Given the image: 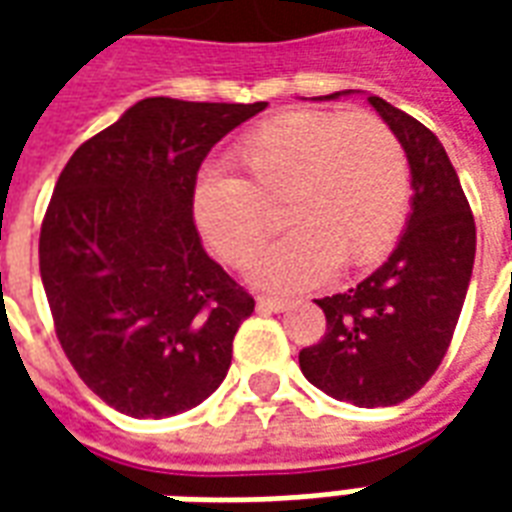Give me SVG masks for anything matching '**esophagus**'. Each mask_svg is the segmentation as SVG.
Returning <instances> with one entry per match:
<instances>
[{"mask_svg":"<svg viewBox=\"0 0 512 512\" xmlns=\"http://www.w3.org/2000/svg\"><path fill=\"white\" fill-rule=\"evenodd\" d=\"M288 307H290L288 299H277V296H257V310L282 312V310H288Z\"/></svg>","mask_w":512,"mask_h":512,"instance_id":"esophagus-1","label":"esophagus"}]
</instances>
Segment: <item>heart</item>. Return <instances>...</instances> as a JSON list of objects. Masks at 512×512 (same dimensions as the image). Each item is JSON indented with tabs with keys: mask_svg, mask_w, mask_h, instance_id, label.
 <instances>
[{
	"mask_svg": "<svg viewBox=\"0 0 512 512\" xmlns=\"http://www.w3.org/2000/svg\"><path fill=\"white\" fill-rule=\"evenodd\" d=\"M244 178L205 172L194 222L216 255L244 266L288 202L296 227L249 268L263 290L318 285L334 266L367 268L392 249L408 208V158L395 131L370 112H285L235 150Z\"/></svg>",
	"mask_w": 512,
	"mask_h": 512,
	"instance_id": "heart-1",
	"label": "heart"
}]
</instances>
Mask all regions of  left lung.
Masks as SVG:
<instances>
[{
  "mask_svg": "<svg viewBox=\"0 0 512 512\" xmlns=\"http://www.w3.org/2000/svg\"><path fill=\"white\" fill-rule=\"evenodd\" d=\"M354 90L321 95L337 101ZM411 169V213L384 266L315 304L326 334L299 354L312 386L359 408L395 406L425 386L450 348L474 266L477 233L458 172L433 131L367 95Z\"/></svg>",
  "mask_w": 512,
  "mask_h": 512,
  "instance_id": "left-lung-1",
  "label": "left lung"
}]
</instances>
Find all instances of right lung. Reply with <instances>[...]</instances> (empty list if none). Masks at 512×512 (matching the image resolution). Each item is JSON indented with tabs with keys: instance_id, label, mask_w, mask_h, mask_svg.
<instances>
[{
	"instance_id": "obj_1",
	"label": "right lung",
	"mask_w": 512,
	"mask_h": 512,
	"mask_svg": "<svg viewBox=\"0 0 512 512\" xmlns=\"http://www.w3.org/2000/svg\"><path fill=\"white\" fill-rule=\"evenodd\" d=\"M145 98L62 169L40 230V279L73 370L106 406L161 419L219 389L255 299L202 249V158L266 109Z\"/></svg>"
}]
</instances>
